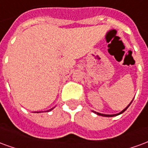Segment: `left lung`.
Masks as SVG:
<instances>
[{"label": "left lung", "mask_w": 148, "mask_h": 148, "mask_svg": "<svg viewBox=\"0 0 148 148\" xmlns=\"http://www.w3.org/2000/svg\"><path fill=\"white\" fill-rule=\"evenodd\" d=\"M132 102H131V103H132ZM131 103H130V104H131ZM130 104H129V105H128V106H127V107L126 108H124V109L123 110L122 112H119V113H118V114H114V115H104V114H101V113H99V112H93L96 113V114H97V115H99V116H106V117H112V116H118V115H119V114H121V113L124 112H125V111H126V110H127V108H128V107H129V106H130Z\"/></svg>", "instance_id": "1"}]
</instances>
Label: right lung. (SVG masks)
<instances>
[{"instance_id":"1","label":"right lung","mask_w":148,"mask_h":148,"mask_svg":"<svg viewBox=\"0 0 148 148\" xmlns=\"http://www.w3.org/2000/svg\"><path fill=\"white\" fill-rule=\"evenodd\" d=\"M53 109V108H52V109H50V110H49V111H48V112H49V111H51V110H52Z\"/></svg>"}]
</instances>
